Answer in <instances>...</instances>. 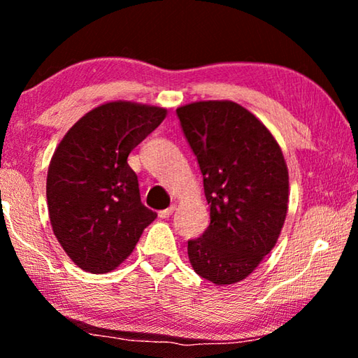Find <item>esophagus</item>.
I'll return each mask as SVG.
<instances>
[{"label":"esophagus","mask_w":358,"mask_h":358,"mask_svg":"<svg viewBox=\"0 0 358 358\" xmlns=\"http://www.w3.org/2000/svg\"><path fill=\"white\" fill-rule=\"evenodd\" d=\"M173 210H175V205H171V207H169V208L161 210L157 215H159V217H162V220H166V217H169V216L173 213Z\"/></svg>","instance_id":"obj_1"}]
</instances>
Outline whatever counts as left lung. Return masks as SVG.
Returning a JSON list of instances; mask_svg holds the SVG:
<instances>
[{
	"instance_id": "1",
	"label": "left lung",
	"mask_w": 358,
	"mask_h": 358,
	"mask_svg": "<svg viewBox=\"0 0 358 358\" xmlns=\"http://www.w3.org/2000/svg\"><path fill=\"white\" fill-rule=\"evenodd\" d=\"M203 175L210 226L187 241L194 271L216 286L250 276L273 250L289 207V172L268 128L232 101L177 108Z\"/></svg>"
}]
</instances>
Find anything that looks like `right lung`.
Wrapping results in <instances>:
<instances>
[{
	"instance_id": "add662e5",
	"label": "right lung",
	"mask_w": 358,
	"mask_h": 358,
	"mask_svg": "<svg viewBox=\"0 0 358 358\" xmlns=\"http://www.w3.org/2000/svg\"><path fill=\"white\" fill-rule=\"evenodd\" d=\"M167 108L131 101L94 107L66 132L47 172L53 234L90 273H108L134 251L156 213L141 202L128 156L166 118Z\"/></svg>"
}]
</instances>
